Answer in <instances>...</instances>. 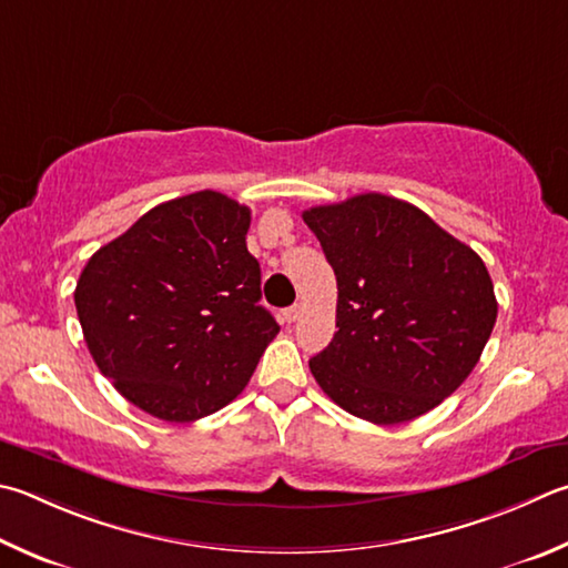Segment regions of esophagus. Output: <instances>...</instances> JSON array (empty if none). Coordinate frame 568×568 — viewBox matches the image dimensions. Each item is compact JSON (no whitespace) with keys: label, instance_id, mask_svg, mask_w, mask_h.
Masks as SVG:
<instances>
[{"label":"esophagus","instance_id":"obj_1","mask_svg":"<svg viewBox=\"0 0 568 568\" xmlns=\"http://www.w3.org/2000/svg\"><path fill=\"white\" fill-rule=\"evenodd\" d=\"M303 315V305H293V307H287V311L283 313V317H285V323H295L297 317Z\"/></svg>","mask_w":568,"mask_h":568}]
</instances>
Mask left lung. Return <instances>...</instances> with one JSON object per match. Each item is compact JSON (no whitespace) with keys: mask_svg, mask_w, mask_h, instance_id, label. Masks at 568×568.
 <instances>
[{"mask_svg":"<svg viewBox=\"0 0 568 568\" xmlns=\"http://www.w3.org/2000/svg\"><path fill=\"white\" fill-rule=\"evenodd\" d=\"M303 221L337 277V333L311 359L317 385L375 425L435 409L497 323L487 265L417 205L383 193L315 205Z\"/></svg>","mask_w":568,"mask_h":568,"instance_id":"1","label":"left lung"}]
</instances>
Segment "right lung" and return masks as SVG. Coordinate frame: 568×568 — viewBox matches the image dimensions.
Returning a JSON list of instances; mask_svg holds the SVG:
<instances>
[{
  "mask_svg": "<svg viewBox=\"0 0 568 568\" xmlns=\"http://www.w3.org/2000/svg\"><path fill=\"white\" fill-rule=\"evenodd\" d=\"M251 209L219 191L156 205L89 257L74 303L91 357L123 397L195 422L248 385L281 325L261 301Z\"/></svg>",
  "mask_w": 568,
  "mask_h": 568,
  "instance_id": "add662e5",
  "label": "right lung"
}]
</instances>
